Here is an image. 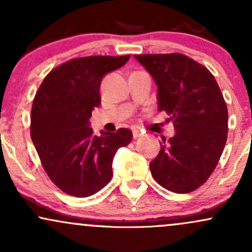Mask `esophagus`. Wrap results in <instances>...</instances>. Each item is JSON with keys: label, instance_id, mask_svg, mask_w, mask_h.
Instances as JSON below:
<instances>
[{"label": "esophagus", "instance_id": "obj_1", "mask_svg": "<svg viewBox=\"0 0 252 252\" xmlns=\"http://www.w3.org/2000/svg\"><path fill=\"white\" fill-rule=\"evenodd\" d=\"M141 135H142V131H140V130L135 129L134 131H132V137H134V138H138Z\"/></svg>", "mask_w": 252, "mask_h": 252}]
</instances>
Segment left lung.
I'll return each instance as SVG.
<instances>
[{
  "instance_id": "obj_1",
  "label": "left lung",
  "mask_w": 252,
  "mask_h": 252,
  "mask_svg": "<svg viewBox=\"0 0 252 252\" xmlns=\"http://www.w3.org/2000/svg\"><path fill=\"white\" fill-rule=\"evenodd\" d=\"M135 58L154 79L158 111L167 112L175 130L149 163L153 178L170 192H192L212 174L226 143L227 108L220 89L206 67L182 54Z\"/></svg>"
}]
</instances>
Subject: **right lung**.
Wrapping results in <instances>:
<instances>
[{
	"instance_id": "1",
	"label": "right lung",
	"mask_w": 252,
	"mask_h": 252,
	"mask_svg": "<svg viewBox=\"0 0 252 252\" xmlns=\"http://www.w3.org/2000/svg\"><path fill=\"white\" fill-rule=\"evenodd\" d=\"M130 56H94L72 59L46 76L33 100L31 137L50 179L66 194L90 196L112 179V161L132 132L94 134L90 117L100 104L103 77Z\"/></svg>"
}]
</instances>
